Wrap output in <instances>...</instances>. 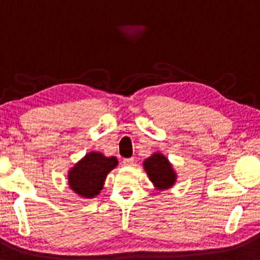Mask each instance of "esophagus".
Listing matches in <instances>:
<instances>
[{
    "instance_id": "esophagus-1",
    "label": "esophagus",
    "mask_w": 260,
    "mask_h": 260,
    "mask_svg": "<svg viewBox=\"0 0 260 260\" xmlns=\"http://www.w3.org/2000/svg\"><path fill=\"white\" fill-rule=\"evenodd\" d=\"M122 163H124V166H133L134 165V158H125L124 161H122Z\"/></svg>"
}]
</instances>
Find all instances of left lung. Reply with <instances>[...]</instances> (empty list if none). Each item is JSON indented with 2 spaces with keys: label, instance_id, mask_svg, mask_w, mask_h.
I'll return each instance as SVG.
<instances>
[{
  "label": "left lung",
  "instance_id": "left-lung-1",
  "mask_svg": "<svg viewBox=\"0 0 260 260\" xmlns=\"http://www.w3.org/2000/svg\"><path fill=\"white\" fill-rule=\"evenodd\" d=\"M144 168L147 173L154 188L158 190H165L174 185L177 180V174L169 163L168 158L162 153L156 152L144 161Z\"/></svg>",
  "mask_w": 260,
  "mask_h": 260
}]
</instances>
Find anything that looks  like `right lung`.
<instances>
[{"instance_id": "right-lung-1", "label": "right lung", "mask_w": 260, "mask_h": 260, "mask_svg": "<svg viewBox=\"0 0 260 260\" xmlns=\"http://www.w3.org/2000/svg\"><path fill=\"white\" fill-rule=\"evenodd\" d=\"M118 166L115 157L89 152L69 171V185L84 199H92L103 189L107 174Z\"/></svg>"}]
</instances>
